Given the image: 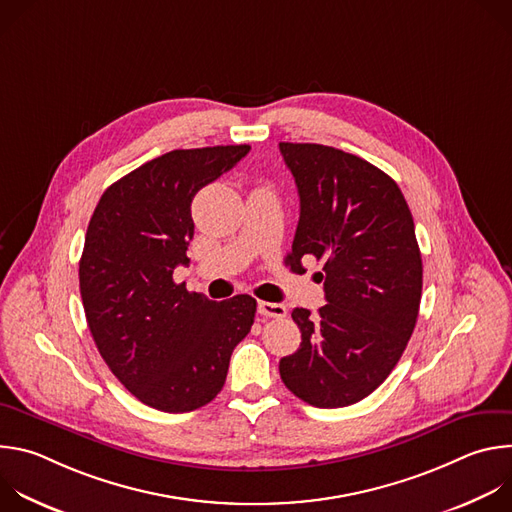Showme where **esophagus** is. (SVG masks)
I'll use <instances>...</instances> for the list:
<instances>
[{"mask_svg":"<svg viewBox=\"0 0 512 512\" xmlns=\"http://www.w3.org/2000/svg\"><path fill=\"white\" fill-rule=\"evenodd\" d=\"M257 310L263 318H283L287 314V308L283 304H271V302H259Z\"/></svg>","mask_w":512,"mask_h":512,"instance_id":"1","label":"esophagus"}]
</instances>
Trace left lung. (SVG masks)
I'll return each instance as SVG.
<instances>
[{"label":"left lung","mask_w":512,"mask_h":512,"mask_svg":"<svg viewBox=\"0 0 512 512\" xmlns=\"http://www.w3.org/2000/svg\"><path fill=\"white\" fill-rule=\"evenodd\" d=\"M296 178L300 223L287 261H322L326 306L296 308L300 348L279 360L302 401L346 407L395 369L417 322L423 265L411 210L397 182L358 156L320 143H279Z\"/></svg>","instance_id":"1"}]
</instances>
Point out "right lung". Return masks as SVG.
<instances>
[{
  "mask_svg": "<svg viewBox=\"0 0 512 512\" xmlns=\"http://www.w3.org/2000/svg\"><path fill=\"white\" fill-rule=\"evenodd\" d=\"M249 150L168 152L111 184L91 216L79 263L87 324L111 373L154 409L186 413L210 403L251 332L255 298L212 302L172 277L190 263L192 198Z\"/></svg>",
  "mask_w": 512,
  "mask_h": 512,
  "instance_id": "right-lung-1",
  "label": "right lung"
}]
</instances>
